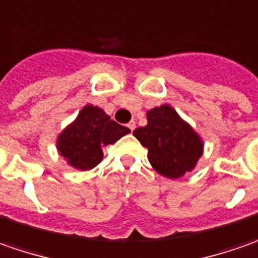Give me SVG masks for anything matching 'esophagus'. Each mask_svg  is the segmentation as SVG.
Returning <instances> with one entry per match:
<instances>
[{"label": "esophagus", "mask_w": 258, "mask_h": 258, "mask_svg": "<svg viewBox=\"0 0 258 258\" xmlns=\"http://www.w3.org/2000/svg\"><path fill=\"white\" fill-rule=\"evenodd\" d=\"M127 127H128L131 131H134V128H136V121L133 120V121H130L128 124H127Z\"/></svg>", "instance_id": "esophagus-1"}]
</instances>
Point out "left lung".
<instances>
[{
  "label": "left lung",
  "mask_w": 258,
  "mask_h": 258,
  "mask_svg": "<svg viewBox=\"0 0 258 258\" xmlns=\"http://www.w3.org/2000/svg\"><path fill=\"white\" fill-rule=\"evenodd\" d=\"M148 150V161L167 178L192 171L203 156V140L171 105L163 104L147 112V125L133 131Z\"/></svg>",
  "instance_id": "1"
}]
</instances>
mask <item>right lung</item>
<instances>
[{"instance_id":"add662e5","label":"right lung","mask_w":258,"mask_h":258,"mask_svg":"<svg viewBox=\"0 0 258 258\" xmlns=\"http://www.w3.org/2000/svg\"><path fill=\"white\" fill-rule=\"evenodd\" d=\"M128 133L130 128L112 121L100 107L87 104L58 136L57 150L71 167L87 171L101 163L102 147L114 144Z\"/></svg>"}]
</instances>
